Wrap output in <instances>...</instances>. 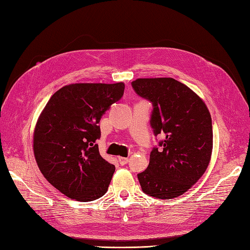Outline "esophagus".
<instances>
[{"label":"esophagus","instance_id":"1","mask_svg":"<svg viewBox=\"0 0 250 250\" xmlns=\"http://www.w3.org/2000/svg\"><path fill=\"white\" fill-rule=\"evenodd\" d=\"M118 161H119V163L121 164V166H125V164H126V163L129 162V158L119 157V158H118Z\"/></svg>","mask_w":250,"mask_h":250}]
</instances>
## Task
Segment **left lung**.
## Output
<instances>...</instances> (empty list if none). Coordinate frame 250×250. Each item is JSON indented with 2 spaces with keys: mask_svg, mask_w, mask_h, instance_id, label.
Wrapping results in <instances>:
<instances>
[{
  "mask_svg": "<svg viewBox=\"0 0 250 250\" xmlns=\"http://www.w3.org/2000/svg\"><path fill=\"white\" fill-rule=\"evenodd\" d=\"M132 88L152 104L150 125L159 142L137 175L143 192L168 200L184 194L206 171L213 149L211 117L205 103L174 78H139Z\"/></svg>",
  "mask_w": 250,
  "mask_h": 250,
  "instance_id": "8db88e82",
  "label": "left lung"
}]
</instances>
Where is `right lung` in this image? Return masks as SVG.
Wrapping results in <instances>:
<instances>
[{
    "instance_id": "obj_1",
    "label": "right lung",
    "mask_w": 250,
    "mask_h": 250,
    "mask_svg": "<svg viewBox=\"0 0 250 250\" xmlns=\"http://www.w3.org/2000/svg\"><path fill=\"white\" fill-rule=\"evenodd\" d=\"M125 83H72L52 95L35 126L33 149L42 174L67 198L89 202L108 189L115 166L101 157L98 125Z\"/></svg>"
}]
</instances>
